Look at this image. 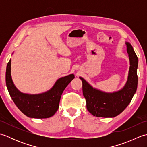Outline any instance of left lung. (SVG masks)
Listing matches in <instances>:
<instances>
[{
  "instance_id": "1",
  "label": "left lung",
  "mask_w": 147,
  "mask_h": 147,
  "mask_svg": "<svg viewBox=\"0 0 147 147\" xmlns=\"http://www.w3.org/2000/svg\"><path fill=\"white\" fill-rule=\"evenodd\" d=\"M130 67L128 78L123 89L114 93H105L93 88L83 78V94L86 102V108L93 115L102 117H114L121 114L131 101L138 85V60L133 47L127 42Z\"/></svg>"
}]
</instances>
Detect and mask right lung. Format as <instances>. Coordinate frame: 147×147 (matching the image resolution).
I'll return each mask as SVG.
<instances>
[{
	"mask_svg": "<svg viewBox=\"0 0 147 147\" xmlns=\"http://www.w3.org/2000/svg\"><path fill=\"white\" fill-rule=\"evenodd\" d=\"M11 60L6 67L5 82L11 97L18 108L32 118H48L57 111L61 96L68 84L74 78L73 74L59 78L48 92L38 95H29L20 92L16 88L11 78Z\"/></svg>",
	"mask_w": 147,
	"mask_h": 147,
	"instance_id": "right-lung-1",
	"label": "right lung"
}]
</instances>
